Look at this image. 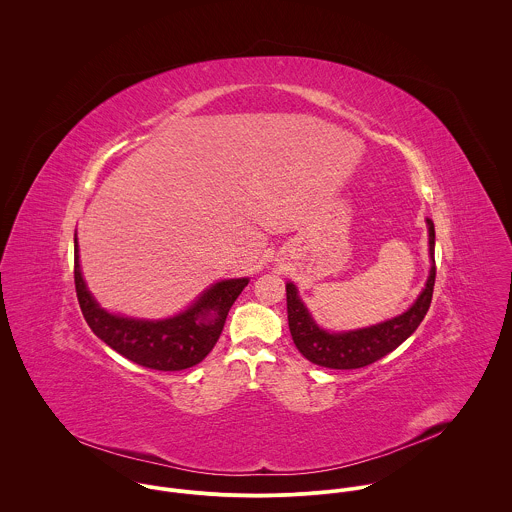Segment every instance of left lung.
Listing matches in <instances>:
<instances>
[{"label":"left lung","mask_w":512,"mask_h":512,"mask_svg":"<svg viewBox=\"0 0 512 512\" xmlns=\"http://www.w3.org/2000/svg\"><path fill=\"white\" fill-rule=\"evenodd\" d=\"M429 230V256H431V270L425 282V288L411 304L407 312L385 320L381 324L349 330V332H328L322 330L312 314L308 312L306 304L298 296V288L288 282L286 284V302H288V324L290 334L300 353L316 365L330 367V369H357L365 367L395 347H399L407 340L423 322L435 286V226L433 220L427 218Z\"/></svg>","instance_id":"8db88e82"}]
</instances>
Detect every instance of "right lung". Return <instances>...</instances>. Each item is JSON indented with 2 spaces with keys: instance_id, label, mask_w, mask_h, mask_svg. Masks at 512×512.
I'll return each mask as SVG.
<instances>
[{
  "instance_id": "1",
  "label": "right lung",
  "mask_w": 512,
  "mask_h": 512,
  "mask_svg": "<svg viewBox=\"0 0 512 512\" xmlns=\"http://www.w3.org/2000/svg\"><path fill=\"white\" fill-rule=\"evenodd\" d=\"M246 286L248 278L220 280L184 312L165 320L111 314L99 306L83 280L75 234V290L85 322L99 340L143 367L180 371L200 363L220 338L226 316Z\"/></svg>"
}]
</instances>
